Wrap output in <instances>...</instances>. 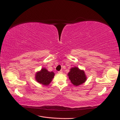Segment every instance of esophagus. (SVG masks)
<instances>
[{"label":"esophagus","instance_id":"obj_1","mask_svg":"<svg viewBox=\"0 0 120 120\" xmlns=\"http://www.w3.org/2000/svg\"><path fill=\"white\" fill-rule=\"evenodd\" d=\"M59 74H62L63 73V72H62V71H59V72H58Z\"/></svg>","mask_w":120,"mask_h":120}]
</instances>
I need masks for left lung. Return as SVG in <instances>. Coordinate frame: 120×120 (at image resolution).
Returning <instances> with one entry per match:
<instances>
[{"label": "left lung", "mask_w": 120, "mask_h": 120, "mask_svg": "<svg viewBox=\"0 0 120 120\" xmlns=\"http://www.w3.org/2000/svg\"><path fill=\"white\" fill-rule=\"evenodd\" d=\"M68 78L73 85L78 86L86 82V77L85 71L77 67L72 68L68 74Z\"/></svg>", "instance_id": "left-lung-1"}]
</instances>
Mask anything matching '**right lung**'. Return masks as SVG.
Instances as JSON below:
<instances>
[{"instance_id": "right-lung-1", "label": "right lung", "mask_w": 120, "mask_h": 120, "mask_svg": "<svg viewBox=\"0 0 120 120\" xmlns=\"http://www.w3.org/2000/svg\"><path fill=\"white\" fill-rule=\"evenodd\" d=\"M55 73L49 72L46 68H43L40 71L35 73V79L38 82L44 86H48L54 77Z\"/></svg>"}]
</instances>
